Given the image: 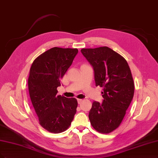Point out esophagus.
<instances>
[{"label":"esophagus","instance_id":"esophagus-1","mask_svg":"<svg viewBox=\"0 0 158 158\" xmlns=\"http://www.w3.org/2000/svg\"><path fill=\"white\" fill-rule=\"evenodd\" d=\"M77 101H78V104H80V103L83 101L82 99H78Z\"/></svg>","mask_w":158,"mask_h":158}]
</instances>
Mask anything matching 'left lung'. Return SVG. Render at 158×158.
<instances>
[{"instance_id": "8db88e82", "label": "left lung", "mask_w": 158, "mask_h": 158, "mask_svg": "<svg viewBox=\"0 0 158 158\" xmlns=\"http://www.w3.org/2000/svg\"><path fill=\"white\" fill-rule=\"evenodd\" d=\"M81 53L94 68L96 86L103 88L102 102L94 101L89 112L91 126L101 133L119 127L134 95V82L127 61L106 46L83 48Z\"/></svg>"}]
</instances>
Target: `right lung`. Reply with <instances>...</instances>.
<instances>
[{
    "label": "right lung",
    "mask_w": 158,
    "mask_h": 158,
    "mask_svg": "<svg viewBox=\"0 0 158 158\" xmlns=\"http://www.w3.org/2000/svg\"><path fill=\"white\" fill-rule=\"evenodd\" d=\"M78 52L77 48L54 47L31 65L28 79L31 100L40 126L52 133L67 129L77 112V100L57 95V88Z\"/></svg>",
    "instance_id": "obj_1"
}]
</instances>
